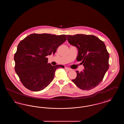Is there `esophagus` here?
<instances>
[{"label": "esophagus", "mask_w": 124, "mask_h": 124, "mask_svg": "<svg viewBox=\"0 0 124 124\" xmlns=\"http://www.w3.org/2000/svg\"><path fill=\"white\" fill-rule=\"evenodd\" d=\"M65 69L66 70H67V71H71V69H70V68H68V67H65Z\"/></svg>", "instance_id": "1"}]
</instances>
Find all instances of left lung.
Masks as SVG:
<instances>
[{
	"label": "left lung",
	"instance_id": "8db88e82",
	"mask_svg": "<svg viewBox=\"0 0 124 124\" xmlns=\"http://www.w3.org/2000/svg\"><path fill=\"white\" fill-rule=\"evenodd\" d=\"M68 42L78 49L77 60L82 61L85 69L77 71V77L72 79L79 88L89 90L99 85L109 68V54L105 44L93 35H67Z\"/></svg>",
	"mask_w": 124,
	"mask_h": 124
}]
</instances>
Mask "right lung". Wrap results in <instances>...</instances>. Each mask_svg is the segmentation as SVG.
<instances>
[{
  "mask_svg": "<svg viewBox=\"0 0 124 124\" xmlns=\"http://www.w3.org/2000/svg\"><path fill=\"white\" fill-rule=\"evenodd\" d=\"M66 40V35L31 34L19 43L14 55L15 70L24 86L31 91L43 90L50 84L55 72L62 65L48 63L46 56L54 54Z\"/></svg>",
  "mask_w": 124,
  "mask_h": 124,
  "instance_id": "1",
  "label": "right lung"
}]
</instances>
